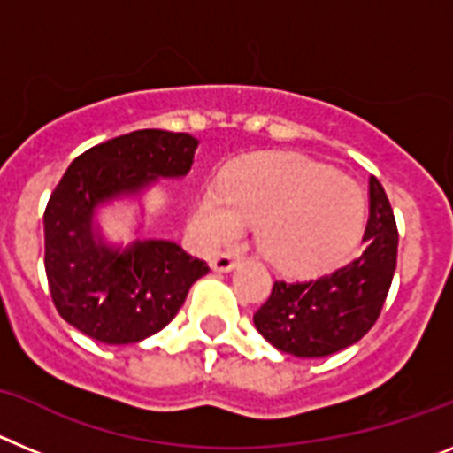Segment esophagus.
Listing matches in <instances>:
<instances>
[{"label":"esophagus","instance_id":"34e87169","mask_svg":"<svg viewBox=\"0 0 453 453\" xmlns=\"http://www.w3.org/2000/svg\"><path fill=\"white\" fill-rule=\"evenodd\" d=\"M240 256L238 254H231V251H222V254L213 256V261H211V267L215 272H229L238 265Z\"/></svg>","mask_w":453,"mask_h":453}]
</instances>
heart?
Returning a JSON list of instances; mask_svg holds the SVG:
<instances>
[{
    "mask_svg": "<svg viewBox=\"0 0 453 453\" xmlns=\"http://www.w3.org/2000/svg\"><path fill=\"white\" fill-rule=\"evenodd\" d=\"M365 202L354 183L299 156L261 154L226 172L222 192H206L195 222L211 242L238 238L258 224L256 238L274 265L306 272L345 254L363 226Z\"/></svg>",
    "mask_w": 453,
    "mask_h": 453,
    "instance_id": "1",
    "label": "heart"
}]
</instances>
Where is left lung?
<instances>
[{"mask_svg":"<svg viewBox=\"0 0 453 453\" xmlns=\"http://www.w3.org/2000/svg\"><path fill=\"white\" fill-rule=\"evenodd\" d=\"M365 250L345 265L311 279H276L254 313L258 334L276 349L319 358L354 345L381 315L397 267V222L383 186L370 179Z\"/></svg>","mask_w":453,"mask_h":453,"instance_id":"8db88e82","label":"left lung"}]
</instances>
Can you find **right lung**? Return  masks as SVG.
I'll list each match as a JSON object with an SVG mask.
<instances>
[{
    "label": "right lung",
    "mask_w": 453,
    "mask_h": 453,
    "mask_svg": "<svg viewBox=\"0 0 453 453\" xmlns=\"http://www.w3.org/2000/svg\"><path fill=\"white\" fill-rule=\"evenodd\" d=\"M197 140L142 129L106 140L77 156L45 208V272L51 302L81 334L129 345L165 329L190 286L208 272L167 240L111 251L92 240V208L119 192L140 190L156 177H183Z\"/></svg>",
    "instance_id": "right-lung-1"
}]
</instances>
